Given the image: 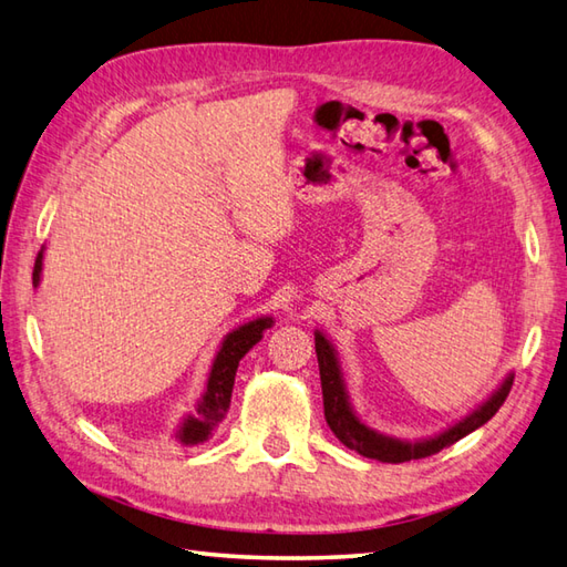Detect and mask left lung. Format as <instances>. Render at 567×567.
<instances>
[{
    "instance_id": "obj_1",
    "label": "left lung",
    "mask_w": 567,
    "mask_h": 567,
    "mask_svg": "<svg viewBox=\"0 0 567 567\" xmlns=\"http://www.w3.org/2000/svg\"><path fill=\"white\" fill-rule=\"evenodd\" d=\"M315 349H317V361H319L321 395H324L327 425L349 450H357L359 454H363V457L379 460V462L401 464L410 460H423V457H430V454H437L440 450L454 445V442L462 440L464 435H470V432H474L476 427H482L486 420H492L496 415V410L504 405L506 395L514 385V379H506V383L498 388L489 401L476 410V413H472L467 420H462L460 425L447 430L445 435H440L435 440H425V442H401L393 437H383L379 432H373L359 423V417L353 415V410L349 405L347 391H343L334 349H331V343L321 337L319 331L315 334Z\"/></svg>"
}]
</instances>
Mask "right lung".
Segmentation results:
<instances>
[{"label": "right lung", "instance_id": "right-lung-1", "mask_svg": "<svg viewBox=\"0 0 567 567\" xmlns=\"http://www.w3.org/2000/svg\"><path fill=\"white\" fill-rule=\"evenodd\" d=\"M41 258H43V252L39 250L37 265H33V285H39ZM270 324H272V319L262 317V319L248 321L246 327H238L233 334L226 337L224 347H220L218 357L214 361V369H210L204 401L198 403L196 413L188 415L184 427L179 430V440L184 442V445H196V442H204L210 435V430L224 423V417L230 408V393H233V383H236L238 363L255 347V343L262 339V331Z\"/></svg>", "mask_w": 567, "mask_h": 567}]
</instances>
